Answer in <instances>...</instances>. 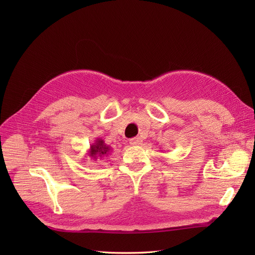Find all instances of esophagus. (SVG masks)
Segmentation results:
<instances>
[{
    "mask_svg": "<svg viewBox=\"0 0 255 255\" xmlns=\"http://www.w3.org/2000/svg\"><path fill=\"white\" fill-rule=\"evenodd\" d=\"M129 143L132 145H139L142 143V139L140 137H134L132 139H129Z\"/></svg>",
    "mask_w": 255,
    "mask_h": 255,
    "instance_id": "esophagus-1",
    "label": "esophagus"
}]
</instances>
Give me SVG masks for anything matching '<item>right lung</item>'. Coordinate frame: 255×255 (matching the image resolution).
<instances>
[{
  "label": "right lung",
  "instance_id": "add662e5",
  "mask_svg": "<svg viewBox=\"0 0 255 255\" xmlns=\"http://www.w3.org/2000/svg\"><path fill=\"white\" fill-rule=\"evenodd\" d=\"M111 151L112 148L110 145L105 144L103 139H101V138H96L95 142L90 144V148L88 150V156L97 160L98 157L101 158L104 155H107Z\"/></svg>",
  "mask_w": 255,
  "mask_h": 255
}]
</instances>
